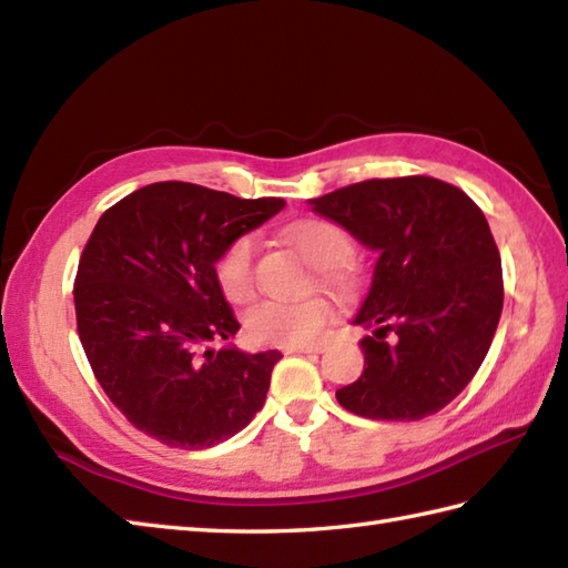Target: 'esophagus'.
<instances>
[{"label":"esophagus","instance_id":"34e87169","mask_svg":"<svg viewBox=\"0 0 568 568\" xmlns=\"http://www.w3.org/2000/svg\"><path fill=\"white\" fill-rule=\"evenodd\" d=\"M322 344H303V347H285V354H320Z\"/></svg>","mask_w":568,"mask_h":568}]
</instances>
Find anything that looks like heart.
Instances as JSON below:
<instances>
[{"instance_id":"b5f03b06","label":"heart","mask_w":568,"mask_h":568,"mask_svg":"<svg viewBox=\"0 0 568 568\" xmlns=\"http://www.w3.org/2000/svg\"><path fill=\"white\" fill-rule=\"evenodd\" d=\"M291 241L307 263L315 265L322 283L339 295L354 291V273L347 268L352 239L332 221H303L291 229ZM216 281L221 293L236 305L248 303L255 295V239L239 236L231 241L216 261ZM332 317L329 300L315 293L300 300H263L246 315V332L253 342L268 347H303L315 342Z\"/></svg>"}]
</instances>
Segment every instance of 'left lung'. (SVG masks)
Listing matches in <instances>:
<instances>
[{
    "label": "left lung",
    "instance_id": "left-lung-1",
    "mask_svg": "<svg viewBox=\"0 0 568 568\" xmlns=\"http://www.w3.org/2000/svg\"><path fill=\"white\" fill-rule=\"evenodd\" d=\"M310 206L379 253L354 317L372 329L364 372L337 402L374 420L438 414L473 382L503 315V263L480 206L420 174L342 186Z\"/></svg>",
    "mask_w": 568,
    "mask_h": 568
}]
</instances>
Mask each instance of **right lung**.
<instances>
[{
    "label": "right lung",
    "mask_w": 568,
    "mask_h": 568,
    "mask_svg": "<svg viewBox=\"0 0 568 568\" xmlns=\"http://www.w3.org/2000/svg\"><path fill=\"white\" fill-rule=\"evenodd\" d=\"M283 206L158 182L110 206L85 243L73 285L78 337L110 402L164 446H216L265 404L283 354L209 347L241 327L214 265Z\"/></svg>",
    "instance_id": "1"
}]
</instances>
